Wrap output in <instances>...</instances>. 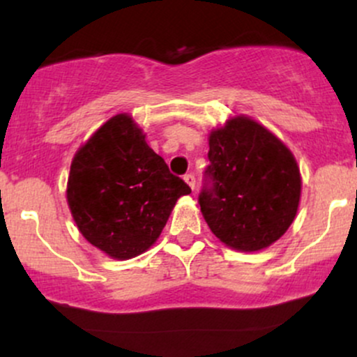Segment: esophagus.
Wrapping results in <instances>:
<instances>
[{
  "label": "esophagus",
  "mask_w": 357,
  "mask_h": 357,
  "mask_svg": "<svg viewBox=\"0 0 357 357\" xmlns=\"http://www.w3.org/2000/svg\"><path fill=\"white\" fill-rule=\"evenodd\" d=\"M184 181L188 183V186H190L191 190H195V188H196V178H195V174H191V173L184 174Z\"/></svg>",
  "instance_id": "obj_1"
}]
</instances>
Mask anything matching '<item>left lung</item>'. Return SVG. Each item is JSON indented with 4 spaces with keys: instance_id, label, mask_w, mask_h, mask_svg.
I'll list each match as a JSON object with an SVG mask.
<instances>
[{
    "instance_id": "8db88e82",
    "label": "left lung",
    "mask_w": 357,
    "mask_h": 357,
    "mask_svg": "<svg viewBox=\"0 0 357 357\" xmlns=\"http://www.w3.org/2000/svg\"><path fill=\"white\" fill-rule=\"evenodd\" d=\"M208 159L198 203L225 245L257 252L289 230L302 181L296 158L280 139L238 116L210 134Z\"/></svg>"
}]
</instances>
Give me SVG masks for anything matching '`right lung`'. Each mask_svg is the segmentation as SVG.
<instances>
[{
	"label": "right lung",
	"instance_id": "obj_1",
	"mask_svg": "<svg viewBox=\"0 0 357 357\" xmlns=\"http://www.w3.org/2000/svg\"><path fill=\"white\" fill-rule=\"evenodd\" d=\"M191 188L174 176L127 114H117L77 151L67 202L85 240L117 260L144 253Z\"/></svg>",
	"mask_w": 357,
	"mask_h": 357
}]
</instances>
